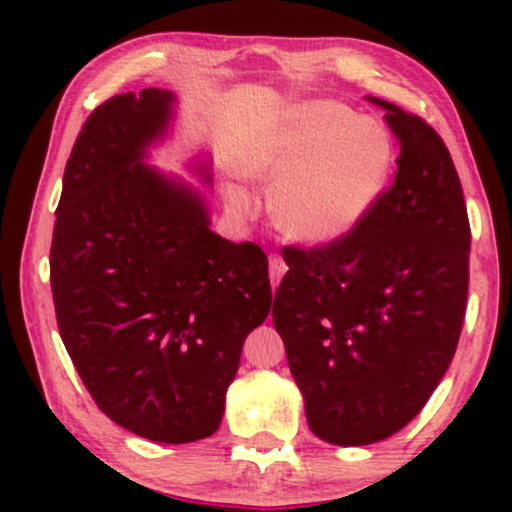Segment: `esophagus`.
<instances>
[{
    "instance_id": "obj_1",
    "label": "esophagus",
    "mask_w": 512,
    "mask_h": 512,
    "mask_svg": "<svg viewBox=\"0 0 512 512\" xmlns=\"http://www.w3.org/2000/svg\"><path fill=\"white\" fill-rule=\"evenodd\" d=\"M286 262L279 255H269V276H272V284L276 286L281 281V276L286 274Z\"/></svg>"
}]
</instances>
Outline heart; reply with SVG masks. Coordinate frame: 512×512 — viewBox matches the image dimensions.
I'll return each mask as SVG.
<instances>
[{"mask_svg":"<svg viewBox=\"0 0 512 512\" xmlns=\"http://www.w3.org/2000/svg\"><path fill=\"white\" fill-rule=\"evenodd\" d=\"M395 146L378 122L342 103L308 101L284 110L240 142L238 168L276 182L272 219L281 236L303 245H332L354 233L383 197ZM228 199L248 195L228 185Z\"/></svg>","mask_w":512,"mask_h":512,"instance_id":"1","label":"heart"}]
</instances>
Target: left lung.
<instances>
[{"instance_id": "8db88e82", "label": "left lung", "mask_w": 512, "mask_h": 512, "mask_svg": "<svg viewBox=\"0 0 512 512\" xmlns=\"http://www.w3.org/2000/svg\"><path fill=\"white\" fill-rule=\"evenodd\" d=\"M385 110L399 144L395 185L354 233L286 248L272 320L317 438L356 448L424 409L462 332L469 221L448 146L421 117Z\"/></svg>"}]
</instances>
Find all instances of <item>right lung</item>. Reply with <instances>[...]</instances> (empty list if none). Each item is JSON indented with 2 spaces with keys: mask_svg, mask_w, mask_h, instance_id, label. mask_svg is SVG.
<instances>
[{
  "mask_svg": "<svg viewBox=\"0 0 512 512\" xmlns=\"http://www.w3.org/2000/svg\"><path fill=\"white\" fill-rule=\"evenodd\" d=\"M175 105L144 88L93 110L50 250L57 325L86 390L117 426L170 445L216 433L245 337L272 308L264 252L211 231L207 195L149 163ZM187 170L211 185L209 154Z\"/></svg>",
  "mask_w": 512,
  "mask_h": 512,
  "instance_id": "1",
  "label": "right lung"
}]
</instances>
